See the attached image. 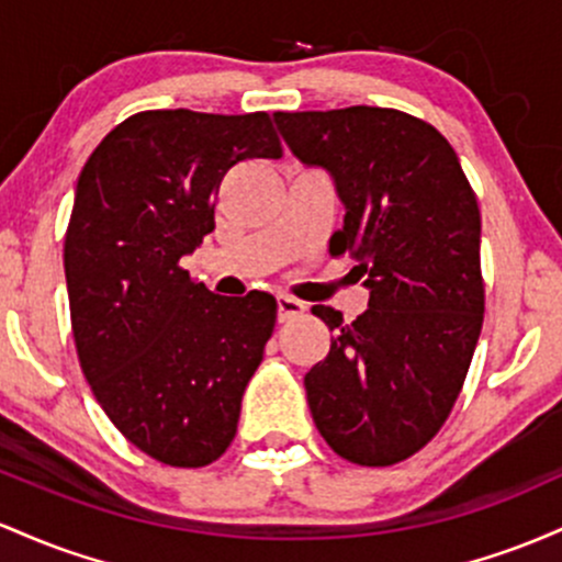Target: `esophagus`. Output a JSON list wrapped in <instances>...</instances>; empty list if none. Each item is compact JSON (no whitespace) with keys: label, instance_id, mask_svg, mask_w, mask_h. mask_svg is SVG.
Instances as JSON below:
<instances>
[{"label":"esophagus","instance_id":"34e87169","mask_svg":"<svg viewBox=\"0 0 562 562\" xmlns=\"http://www.w3.org/2000/svg\"><path fill=\"white\" fill-rule=\"evenodd\" d=\"M276 305H279V321H292L297 318V315L305 313V305H302L300 300L294 297H286V294H279V300H276Z\"/></svg>","mask_w":562,"mask_h":562}]
</instances>
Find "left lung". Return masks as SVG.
I'll use <instances>...</instances> for the list:
<instances>
[{
	"label": "left lung",
	"mask_w": 562,
	"mask_h": 562,
	"mask_svg": "<svg viewBox=\"0 0 562 562\" xmlns=\"http://www.w3.org/2000/svg\"><path fill=\"white\" fill-rule=\"evenodd\" d=\"M283 143L324 169L345 206L334 255L369 289L352 324L329 305V356L305 374L307 406L339 457L384 468L451 414L483 326L481 210L459 156L422 119L352 105L273 113Z\"/></svg>",
	"instance_id": "1"
}]
</instances>
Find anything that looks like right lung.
Masks as SVG:
<instances>
[{
    "label": "right lung",
    "instance_id": "right-lung-1",
    "mask_svg": "<svg viewBox=\"0 0 562 562\" xmlns=\"http://www.w3.org/2000/svg\"><path fill=\"white\" fill-rule=\"evenodd\" d=\"M247 159H281L268 113L143 111L103 137L74 193L63 268L81 371L119 432L172 468L228 449L276 326L270 294L217 297L180 268Z\"/></svg>",
    "mask_w": 562,
    "mask_h": 562
}]
</instances>
